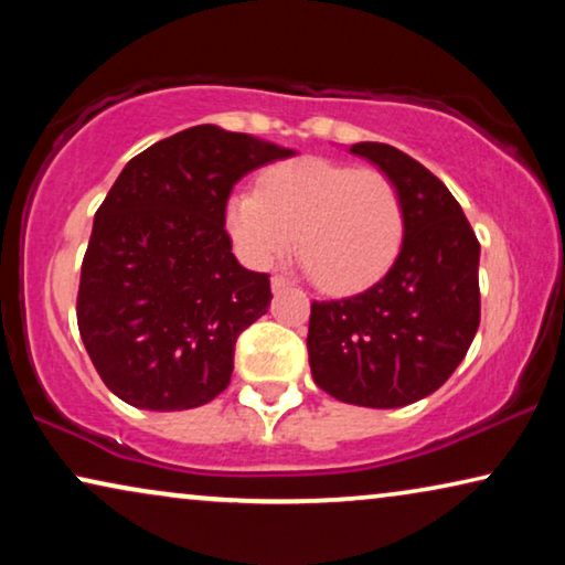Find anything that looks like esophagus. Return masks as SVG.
<instances>
[{"instance_id":"obj_1","label":"esophagus","mask_w":565,"mask_h":565,"mask_svg":"<svg viewBox=\"0 0 565 565\" xmlns=\"http://www.w3.org/2000/svg\"><path fill=\"white\" fill-rule=\"evenodd\" d=\"M269 285H273V292H280V290H285V288H290V280L288 277H282V275H275L273 280H269Z\"/></svg>"}]
</instances>
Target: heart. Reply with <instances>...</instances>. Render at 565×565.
I'll return each instance as SVG.
<instances>
[{
	"label": "heart",
	"instance_id": "b5f03b06",
	"mask_svg": "<svg viewBox=\"0 0 565 565\" xmlns=\"http://www.w3.org/2000/svg\"><path fill=\"white\" fill-rule=\"evenodd\" d=\"M404 228V203L388 174L329 159L269 167L257 192H234L226 203V231L249 265L269 267L296 242L311 280L327 292L381 280Z\"/></svg>",
	"mask_w": 565,
	"mask_h": 565
}]
</instances>
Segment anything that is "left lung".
<instances>
[{
    "label": "left lung",
    "mask_w": 565,
    "mask_h": 565,
    "mask_svg": "<svg viewBox=\"0 0 565 565\" xmlns=\"http://www.w3.org/2000/svg\"><path fill=\"white\" fill-rule=\"evenodd\" d=\"M352 153L388 174L404 203V244L373 288L313 300L308 362L321 391L344 404L398 408L455 373L481 323V244L452 192L408 153L362 141Z\"/></svg>",
    "instance_id": "8db88e82"
}]
</instances>
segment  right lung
I'll list each match as a JSON object with an SVG mask.
<instances>
[{"label":"right lung","mask_w":565,"mask_h":565,"mask_svg":"<svg viewBox=\"0 0 565 565\" xmlns=\"http://www.w3.org/2000/svg\"><path fill=\"white\" fill-rule=\"evenodd\" d=\"M292 149L195 126L138 153L95 213L76 321L115 396L184 412L226 391L238 334L267 313L269 275L238 265L226 203L252 169Z\"/></svg>","instance_id":"1"}]
</instances>
